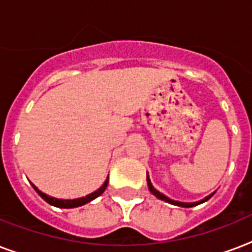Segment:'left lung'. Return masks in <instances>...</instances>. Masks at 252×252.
<instances>
[{
  "instance_id": "obj_1",
  "label": "left lung",
  "mask_w": 252,
  "mask_h": 252,
  "mask_svg": "<svg viewBox=\"0 0 252 252\" xmlns=\"http://www.w3.org/2000/svg\"><path fill=\"white\" fill-rule=\"evenodd\" d=\"M146 182H148V187H149V191L153 193L156 197H158L159 200H163V201H166V203H170L172 204V205H178V207H183V208H191V207H196V205H199V204L201 203H205L207 200H209L212 197V196L215 195V192L213 193H211V195H208L207 197H204V199L199 200V201H195V203H183V201H176V200H172L170 199V197H167L166 195H163L162 192H159L158 189H156V188L153 187V184H152V182H150V178L149 175H146Z\"/></svg>"
}]
</instances>
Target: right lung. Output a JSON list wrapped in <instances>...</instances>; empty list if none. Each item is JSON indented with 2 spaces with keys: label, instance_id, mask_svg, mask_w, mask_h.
Returning a JSON list of instances; mask_svg holds the SVG:
<instances>
[{
  "label": "right lung",
  "instance_id": "1",
  "mask_svg": "<svg viewBox=\"0 0 252 252\" xmlns=\"http://www.w3.org/2000/svg\"><path fill=\"white\" fill-rule=\"evenodd\" d=\"M30 183H31V182H30ZM107 184H108V176H107V179L104 180V183H103L96 191L91 192V193L84 196V197H78V199H57V197H52V196H49L47 195V193H44V192H41L33 183H31V186H32L33 189L39 193V196H40L41 199L45 200L48 204H51L53 207L66 208V209H69V208L81 207V205H85V204L90 203V201H93L94 199H96L98 196H100L103 192H104V189L107 188Z\"/></svg>",
  "mask_w": 252,
  "mask_h": 252
}]
</instances>
